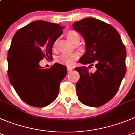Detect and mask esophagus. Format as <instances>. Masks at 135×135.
Wrapping results in <instances>:
<instances>
[{"mask_svg":"<svg viewBox=\"0 0 135 135\" xmlns=\"http://www.w3.org/2000/svg\"><path fill=\"white\" fill-rule=\"evenodd\" d=\"M67 69H68V71H71L74 69V68L71 66H68L67 67Z\"/></svg>","mask_w":135,"mask_h":135,"instance_id":"1","label":"esophagus"}]
</instances>
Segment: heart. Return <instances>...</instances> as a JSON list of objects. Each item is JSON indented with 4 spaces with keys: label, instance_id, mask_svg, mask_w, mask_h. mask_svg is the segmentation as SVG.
<instances>
[{
    "label": "heart",
    "instance_id": "b5f03b06",
    "mask_svg": "<svg viewBox=\"0 0 135 135\" xmlns=\"http://www.w3.org/2000/svg\"><path fill=\"white\" fill-rule=\"evenodd\" d=\"M66 36L70 41H71L74 44H78L81 39L80 34L79 32L74 30H70L66 32ZM57 46V41L54 43L53 48L56 49ZM79 58V54L77 52L70 54H61L57 57V61L61 64H65L68 65H71L74 64L75 61Z\"/></svg>",
    "mask_w": 135,
    "mask_h": 135
}]
</instances>
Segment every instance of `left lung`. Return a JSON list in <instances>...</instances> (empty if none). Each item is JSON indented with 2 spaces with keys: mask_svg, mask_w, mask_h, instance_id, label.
Returning <instances> with one entry per match:
<instances>
[{
  "mask_svg": "<svg viewBox=\"0 0 135 135\" xmlns=\"http://www.w3.org/2000/svg\"><path fill=\"white\" fill-rule=\"evenodd\" d=\"M74 29L81 33L86 52L79 59L82 64H95V72L85 66L75 68L80 75L77 95L83 104L99 107L111 99L119 90L126 74V48L117 30L98 19L85 18L75 22Z\"/></svg>",
  "mask_w": 135,
  "mask_h": 135,
  "instance_id": "left-lung-1",
  "label": "left lung"
}]
</instances>
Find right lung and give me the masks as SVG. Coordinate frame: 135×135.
Returning a JSON list of instances; mask_svg holds the SVG:
<instances>
[{
    "label": "right lung",
    "mask_w": 135,
    "mask_h": 135,
    "mask_svg": "<svg viewBox=\"0 0 135 135\" xmlns=\"http://www.w3.org/2000/svg\"><path fill=\"white\" fill-rule=\"evenodd\" d=\"M58 24L38 20L20 28L12 38L8 52L9 81L23 101L33 107L52 103L67 74L65 66L55 63L44 69L39 62L52 57V47L62 34Z\"/></svg>",
    "instance_id": "right-lung-1"
}]
</instances>
